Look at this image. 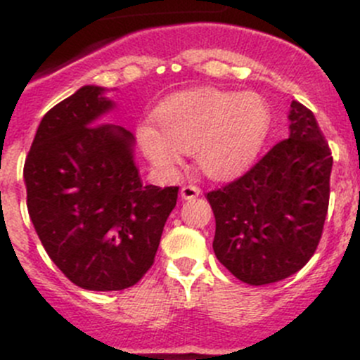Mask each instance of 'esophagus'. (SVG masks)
<instances>
[{"label":"esophagus","instance_id":"1","mask_svg":"<svg viewBox=\"0 0 360 360\" xmlns=\"http://www.w3.org/2000/svg\"><path fill=\"white\" fill-rule=\"evenodd\" d=\"M200 193H202V190L198 186H195V184H186V186L181 188V197H183L184 200L197 198Z\"/></svg>","mask_w":360,"mask_h":360}]
</instances>
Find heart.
I'll use <instances>...</instances> for the list:
<instances>
[{
	"instance_id": "heart-1",
	"label": "heart",
	"mask_w": 360,
	"mask_h": 360,
	"mask_svg": "<svg viewBox=\"0 0 360 360\" xmlns=\"http://www.w3.org/2000/svg\"><path fill=\"white\" fill-rule=\"evenodd\" d=\"M155 120L158 129L150 123L137 129L151 162L172 167L183 151H193L205 176L228 179L256 157L270 125V108L257 94L197 89L167 97Z\"/></svg>"
}]
</instances>
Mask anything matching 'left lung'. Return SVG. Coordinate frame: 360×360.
Listing matches in <instances>:
<instances>
[{
  "label": "left lung",
  "mask_w": 360,
  "mask_h": 360,
  "mask_svg": "<svg viewBox=\"0 0 360 360\" xmlns=\"http://www.w3.org/2000/svg\"><path fill=\"white\" fill-rule=\"evenodd\" d=\"M289 137L240 177L207 193L212 248L238 281H284L310 261L329 207L333 155L314 112L292 101Z\"/></svg>",
  "instance_id": "1"
}]
</instances>
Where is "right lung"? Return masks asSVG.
I'll return each instance as SVG.
<instances>
[{"label": "right lung", "instance_id": "right-lung-1", "mask_svg": "<svg viewBox=\"0 0 360 360\" xmlns=\"http://www.w3.org/2000/svg\"><path fill=\"white\" fill-rule=\"evenodd\" d=\"M86 85L43 116L24 163L27 210L50 259L78 288L122 291L155 263L179 186L143 184L132 134L99 116Z\"/></svg>", "mask_w": 360, "mask_h": 360}]
</instances>
